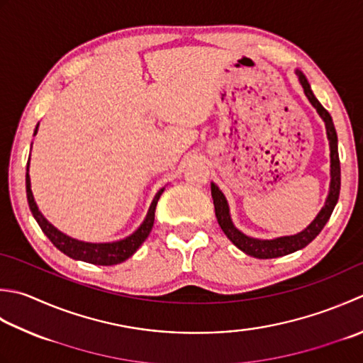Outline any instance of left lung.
Listing matches in <instances>:
<instances>
[{"instance_id":"8db88e82","label":"left lung","mask_w":363,"mask_h":363,"mask_svg":"<svg viewBox=\"0 0 363 363\" xmlns=\"http://www.w3.org/2000/svg\"><path fill=\"white\" fill-rule=\"evenodd\" d=\"M296 75L299 78V83L302 84L305 96L310 101V104L315 106L316 113L324 121L325 125V133H328V140H329V147H330V186H329V194L328 198H325V203L321 208V211L318 212V216L313 218L307 228H303L301 233L293 234V236H280V238H274V239H258V238H252L247 236L240 230H238L234 226L231 214H230V206L226 198L223 195V191L218 189L216 182H211V194H212V200H214V208H216V217L217 222L220 225V228L223 230L231 242L236 245L239 250H242L244 253L250 255L253 258L258 259H269V258H279V257H285V255L294 253L301 248L307 247L311 240H313L321 230L324 228V225L329 222V218L333 212V208L337 206L338 196H340V186H342V172H340V159H338V138H337V130L335 125H333L332 116L329 115V111L324 108V106L319 104L318 99L315 97L313 91H311L310 83L307 80L299 69H296Z\"/></svg>"}]
</instances>
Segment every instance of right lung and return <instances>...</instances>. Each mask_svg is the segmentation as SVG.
<instances>
[{"mask_svg": "<svg viewBox=\"0 0 363 363\" xmlns=\"http://www.w3.org/2000/svg\"><path fill=\"white\" fill-rule=\"evenodd\" d=\"M38 129H39V124L35 125L34 135L38 133ZM163 190H165V187L160 189L157 194H155L151 206H149L143 223H141L138 228L130 234V236L119 240H113V242H84V240H78L72 236H67L66 233L60 231L56 226L50 223L44 216H42L38 204L34 201V195L31 190L30 159H28V163H26V198H28V204H30V209L33 212V217L35 218V222L39 223L40 230L44 231V234L50 240H52V244L58 248L60 252L67 255L69 258L91 262V264H97V266L119 264V262L129 259L132 255L138 250L140 245L145 242L146 238L149 236V233L152 230L155 206H157V201L160 195L163 194Z\"/></svg>", "mask_w": 363, "mask_h": 363, "instance_id": "1", "label": "right lung"}]
</instances>
